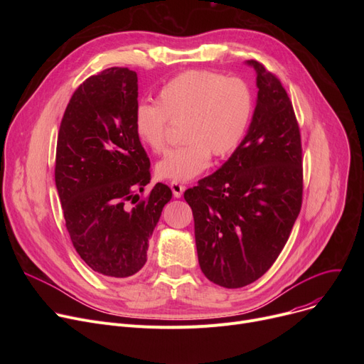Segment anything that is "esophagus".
<instances>
[{"instance_id": "34e87169", "label": "esophagus", "mask_w": 364, "mask_h": 364, "mask_svg": "<svg viewBox=\"0 0 364 364\" xmlns=\"http://www.w3.org/2000/svg\"><path fill=\"white\" fill-rule=\"evenodd\" d=\"M184 188L186 187L183 184H180L177 181H171V190H172V193H174V198H181Z\"/></svg>"}]
</instances>
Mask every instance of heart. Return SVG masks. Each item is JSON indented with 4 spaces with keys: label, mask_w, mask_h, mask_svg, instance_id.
I'll return each instance as SVG.
<instances>
[{
    "label": "heart",
    "mask_w": 364,
    "mask_h": 364,
    "mask_svg": "<svg viewBox=\"0 0 364 364\" xmlns=\"http://www.w3.org/2000/svg\"><path fill=\"white\" fill-rule=\"evenodd\" d=\"M252 92L240 78L209 70H187L162 87L158 103L140 105L134 131L155 153L166 146L168 122H181L184 144L171 149L156 164V174L172 181L199 176L209 159H224L240 146L252 117Z\"/></svg>",
    "instance_id": "b5f03b06"
}]
</instances>
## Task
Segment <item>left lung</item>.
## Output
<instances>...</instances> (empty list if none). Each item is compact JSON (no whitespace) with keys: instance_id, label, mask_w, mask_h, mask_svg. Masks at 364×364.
<instances>
[{"instance_id":"left-lung-1","label":"left lung","mask_w":364,"mask_h":364,"mask_svg":"<svg viewBox=\"0 0 364 364\" xmlns=\"http://www.w3.org/2000/svg\"><path fill=\"white\" fill-rule=\"evenodd\" d=\"M254 117L240 146L214 174L187 188L202 273L236 289L259 279L289 239L302 203L301 134L292 102L259 62Z\"/></svg>"}]
</instances>
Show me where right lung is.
<instances>
[{"instance_id":"1","label":"right lung","mask_w":364,"mask_h":364,"mask_svg":"<svg viewBox=\"0 0 364 364\" xmlns=\"http://www.w3.org/2000/svg\"><path fill=\"white\" fill-rule=\"evenodd\" d=\"M137 97V73L128 68L90 76L73 92L57 139L55 187L73 247L91 270L113 279L141 270L172 198L158 183L128 205L150 183V161L134 131Z\"/></svg>"}]
</instances>
